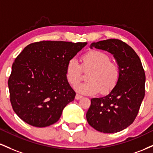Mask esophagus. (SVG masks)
<instances>
[{"label": "esophagus", "instance_id": "obj_1", "mask_svg": "<svg viewBox=\"0 0 153 153\" xmlns=\"http://www.w3.org/2000/svg\"><path fill=\"white\" fill-rule=\"evenodd\" d=\"M82 96L78 95V94H76V96H75V99L76 100H79L80 98H82Z\"/></svg>", "mask_w": 153, "mask_h": 153}]
</instances>
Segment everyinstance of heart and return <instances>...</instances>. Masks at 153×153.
Segmentation results:
<instances>
[{"label": "heart", "instance_id": "b5f03b06", "mask_svg": "<svg viewBox=\"0 0 153 153\" xmlns=\"http://www.w3.org/2000/svg\"><path fill=\"white\" fill-rule=\"evenodd\" d=\"M83 71H88L87 82L77 85L75 89L83 95H95L99 92L107 94L117 85L120 77L118 65L111 61L108 55L100 51H92L82 57V64L72 58L66 66V77L70 85L74 87L80 81Z\"/></svg>", "mask_w": 153, "mask_h": 153}]
</instances>
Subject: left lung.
Wrapping results in <instances>:
<instances>
[{
	"label": "left lung",
	"mask_w": 153,
	"mask_h": 153,
	"mask_svg": "<svg viewBox=\"0 0 153 153\" xmlns=\"http://www.w3.org/2000/svg\"><path fill=\"white\" fill-rule=\"evenodd\" d=\"M90 48L108 51L120 70L117 85L109 94L91 99L87 122L97 131L116 133L127 128L137 117L145 97V74L135 51L117 39L92 42Z\"/></svg>",
	"instance_id": "8db88e82"
}]
</instances>
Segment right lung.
Masks as SVG:
<instances>
[{
    "label": "right lung",
    "instance_id": "1",
    "mask_svg": "<svg viewBox=\"0 0 153 153\" xmlns=\"http://www.w3.org/2000/svg\"><path fill=\"white\" fill-rule=\"evenodd\" d=\"M87 44L40 41L28 45L17 56L8 85L12 108L22 120L36 127L59 120L76 95L66 79V64Z\"/></svg>",
    "mask_w": 153,
    "mask_h": 153
}]
</instances>
